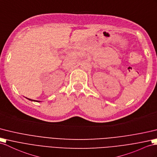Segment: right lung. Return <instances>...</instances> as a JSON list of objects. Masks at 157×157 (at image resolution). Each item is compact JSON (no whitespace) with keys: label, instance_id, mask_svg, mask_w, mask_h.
Masks as SVG:
<instances>
[{"label":"right lung","instance_id":"obj_1","mask_svg":"<svg viewBox=\"0 0 157 157\" xmlns=\"http://www.w3.org/2000/svg\"><path fill=\"white\" fill-rule=\"evenodd\" d=\"M27 98L28 99V100H29V101H34V102H40L39 101H35V100H32V99H30V98Z\"/></svg>","mask_w":157,"mask_h":157}]
</instances>
